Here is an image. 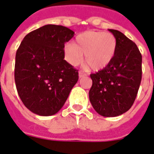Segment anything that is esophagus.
I'll list each match as a JSON object with an SVG mask.
<instances>
[{
	"instance_id": "obj_1",
	"label": "esophagus",
	"mask_w": 154,
	"mask_h": 154,
	"mask_svg": "<svg viewBox=\"0 0 154 154\" xmlns=\"http://www.w3.org/2000/svg\"><path fill=\"white\" fill-rule=\"evenodd\" d=\"M85 73H83L82 71H79V78H82V77H84V76H85Z\"/></svg>"
}]
</instances>
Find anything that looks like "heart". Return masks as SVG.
I'll use <instances>...</instances> for the list:
<instances>
[{
  "mask_svg": "<svg viewBox=\"0 0 154 154\" xmlns=\"http://www.w3.org/2000/svg\"><path fill=\"white\" fill-rule=\"evenodd\" d=\"M117 45V39L113 34L88 30L78 35L73 44L65 45L64 55L69 65L77 66L85 54V60L91 69L100 71L113 61Z\"/></svg>",
  "mask_w": 154,
  "mask_h": 154,
  "instance_id": "heart-1",
  "label": "heart"
}]
</instances>
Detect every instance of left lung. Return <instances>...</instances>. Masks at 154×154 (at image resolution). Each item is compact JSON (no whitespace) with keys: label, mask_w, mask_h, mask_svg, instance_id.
I'll return each instance as SVG.
<instances>
[{"label":"left lung","mask_w":154,"mask_h":154,"mask_svg":"<svg viewBox=\"0 0 154 154\" xmlns=\"http://www.w3.org/2000/svg\"><path fill=\"white\" fill-rule=\"evenodd\" d=\"M117 39V51L110 65L91 74L89 101L103 117L127 112L134 102L142 79V55L135 43L116 30H109Z\"/></svg>","instance_id":"left-lung-1"}]
</instances>
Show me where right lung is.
I'll list each match as a JSON object with an SVG mask.
<instances>
[{
  "instance_id": "right-lung-1",
  "label": "right lung",
  "mask_w": 154,
  "mask_h": 154,
  "mask_svg": "<svg viewBox=\"0 0 154 154\" xmlns=\"http://www.w3.org/2000/svg\"><path fill=\"white\" fill-rule=\"evenodd\" d=\"M74 35L67 27L46 25L27 34L20 45L15 64L16 89L34 114L58 113L78 81V70L64 55L65 44Z\"/></svg>"
}]
</instances>
